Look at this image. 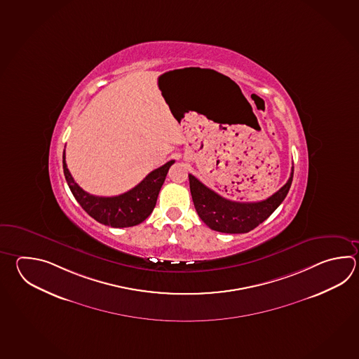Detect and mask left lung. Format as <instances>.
I'll list each match as a JSON object with an SVG mask.
<instances>
[{"label":"left lung","instance_id":"8db88e82","mask_svg":"<svg viewBox=\"0 0 359 359\" xmlns=\"http://www.w3.org/2000/svg\"><path fill=\"white\" fill-rule=\"evenodd\" d=\"M294 168L290 177L271 197L259 202H234L221 197L216 191L207 188L196 176L189 174L191 198L198 216L207 226L215 231L226 234L248 233L262 224L285 199L293 182Z\"/></svg>","mask_w":359,"mask_h":359}]
</instances>
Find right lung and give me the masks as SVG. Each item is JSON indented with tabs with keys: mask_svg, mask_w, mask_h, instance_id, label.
<instances>
[{
	"mask_svg": "<svg viewBox=\"0 0 359 359\" xmlns=\"http://www.w3.org/2000/svg\"><path fill=\"white\" fill-rule=\"evenodd\" d=\"M174 162V160H171L162 165L161 168H156L137 187L126 193L115 197H97L83 191L75 183L66 166L65 149L62 154L64 175L74 197L90 217L111 227L135 226L152 213L162 184L168 175V168Z\"/></svg>",
	"mask_w": 359,
	"mask_h": 359,
	"instance_id": "add662e5",
	"label": "right lung"
}]
</instances>
